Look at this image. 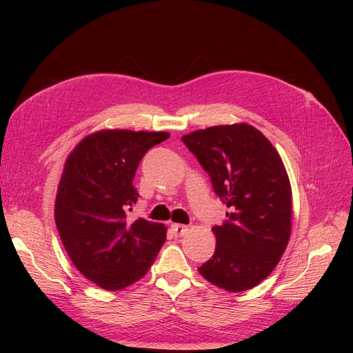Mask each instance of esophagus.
Instances as JSON below:
<instances>
[{
  "instance_id": "esophagus-1",
  "label": "esophagus",
  "mask_w": 353,
  "mask_h": 353,
  "mask_svg": "<svg viewBox=\"0 0 353 353\" xmlns=\"http://www.w3.org/2000/svg\"><path fill=\"white\" fill-rule=\"evenodd\" d=\"M170 230H172V232L176 237H183L188 232V227L181 225V223H172V225H170Z\"/></svg>"
}]
</instances>
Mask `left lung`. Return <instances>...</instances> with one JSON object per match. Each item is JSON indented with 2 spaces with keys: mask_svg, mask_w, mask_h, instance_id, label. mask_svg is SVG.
Here are the masks:
<instances>
[{
  "mask_svg": "<svg viewBox=\"0 0 353 353\" xmlns=\"http://www.w3.org/2000/svg\"><path fill=\"white\" fill-rule=\"evenodd\" d=\"M181 140L228 208L227 221L212 228L215 253L199 272L222 290H250L274 271L290 240L292 187L283 160L249 123L210 126Z\"/></svg>",
  "mask_w": 353,
  "mask_h": 353,
  "instance_id": "8db88e82",
  "label": "left lung"
}]
</instances>
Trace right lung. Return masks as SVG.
Segmentation results:
<instances>
[{"label":"right lung","instance_id":"1","mask_svg":"<svg viewBox=\"0 0 353 353\" xmlns=\"http://www.w3.org/2000/svg\"><path fill=\"white\" fill-rule=\"evenodd\" d=\"M169 132L101 130L73 148L57 188L54 218L63 245L78 271L114 292L147 274L166 240L163 223L128 212L138 201L137 168Z\"/></svg>","mask_w":353,"mask_h":353}]
</instances>
